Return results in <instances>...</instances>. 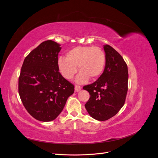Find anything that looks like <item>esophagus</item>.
<instances>
[{"instance_id":"obj_1","label":"esophagus","mask_w":158,"mask_h":158,"mask_svg":"<svg viewBox=\"0 0 158 158\" xmlns=\"http://www.w3.org/2000/svg\"><path fill=\"white\" fill-rule=\"evenodd\" d=\"M74 89H75V92H79V91L81 89V86L79 85H75Z\"/></svg>"}]
</instances>
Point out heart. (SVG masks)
Masks as SVG:
<instances>
[{"label": "heart", "mask_w": 158, "mask_h": 158, "mask_svg": "<svg viewBox=\"0 0 158 158\" xmlns=\"http://www.w3.org/2000/svg\"><path fill=\"white\" fill-rule=\"evenodd\" d=\"M106 63L104 51L98 47L77 46L66 53V58L58 60V68L63 77L71 80L77 73L78 83H85L89 78H98L103 73Z\"/></svg>", "instance_id": "obj_1"}]
</instances>
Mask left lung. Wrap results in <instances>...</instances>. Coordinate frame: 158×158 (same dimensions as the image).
<instances>
[{
    "label": "left lung",
    "mask_w": 158,
    "mask_h": 158,
    "mask_svg": "<svg viewBox=\"0 0 158 158\" xmlns=\"http://www.w3.org/2000/svg\"><path fill=\"white\" fill-rule=\"evenodd\" d=\"M106 63L102 74L83 89L89 94L85 104L88 113L98 121H106L119 111L128 91V67L122 56L109 45L103 46Z\"/></svg>",
    "instance_id": "8db88e82"
}]
</instances>
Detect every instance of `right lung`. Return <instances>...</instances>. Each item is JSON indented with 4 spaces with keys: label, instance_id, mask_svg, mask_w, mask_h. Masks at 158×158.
Returning <instances> with one entry per match:
<instances>
[{
    "label": "right lung",
    "instance_id": "right-lung-1",
    "mask_svg": "<svg viewBox=\"0 0 158 158\" xmlns=\"http://www.w3.org/2000/svg\"><path fill=\"white\" fill-rule=\"evenodd\" d=\"M60 46L52 40L44 41L30 52L22 66L19 95L27 112L40 121L55 120L74 92V85L59 71Z\"/></svg>",
    "mask_w": 158,
    "mask_h": 158
}]
</instances>
